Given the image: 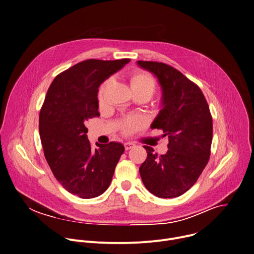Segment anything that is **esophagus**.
Returning <instances> with one entry per match:
<instances>
[{
    "mask_svg": "<svg viewBox=\"0 0 254 254\" xmlns=\"http://www.w3.org/2000/svg\"><path fill=\"white\" fill-rule=\"evenodd\" d=\"M135 144L133 143V142H126L125 143V148H126V150H128V149H130V148H132L133 146H134Z\"/></svg>",
    "mask_w": 254,
    "mask_h": 254,
    "instance_id": "obj_1",
    "label": "esophagus"
}]
</instances>
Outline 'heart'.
Returning <instances> with one entry per match:
<instances>
[{
    "label": "heart",
    "instance_id": "heart-1",
    "mask_svg": "<svg viewBox=\"0 0 254 254\" xmlns=\"http://www.w3.org/2000/svg\"><path fill=\"white\" fill-rule=\"evenodd\" d=\"M130 86L134 93V96H143L147 99H150L156 91V81L154 77L143 70H135L130 76ZM112 82V78H108L100 87L98 92V101L100 104L104 103L105 100V91L107 86ZM142 121L137 117H128L123 120L120 125L121 131L126 134H131L142 127Z\"/></svg>",
    "mask_w": 254,
    "mask_h": 254
}]
</instances>
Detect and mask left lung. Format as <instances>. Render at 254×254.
<instances>
[{
  "label": "left lung",
  "instance_id": "left-lung-1",
  "mask_svg": "<svg viewBox=\"0 0 254 254\" xmlns=\"http://www.w3.org/2000/svg\"><path fill=\"white\" fill-rule=\"evenodd\" d=\"M152 72L162 88V109L151 128L168 136V151L154 153L144 145L145 161L139 167L145 188L159 198H175L198 180L211 155L213 119L207 100L197 84L174 67L155 61H137Z\"/></svg>",
  "mask_w": 254,
  "mask_h": 254
}]
</instances>
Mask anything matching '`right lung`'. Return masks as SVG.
<instances>
[{"mask_svg": "<svg viewBox=\"0 0 254 254\" xmlns=\"http://www.w3.org/2000/svg\"><path fill=\"white\" fill-rule=\"evenodd\" d=\"M130 59H88L58 74L39 113V135L45 159L56 180L82 199L102 195L110 186L125 151L119 142L93 149L87 122L100 116L98 89Z\"/></svg>", "mask_w": 254, "mask_h": 254, "instance_id": "add662e5", "label": "right lung"}]
</instances>
